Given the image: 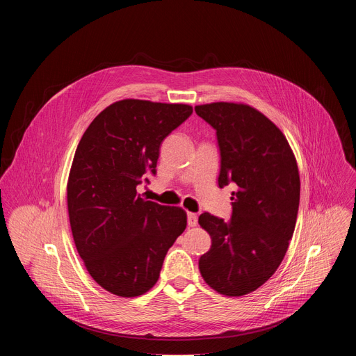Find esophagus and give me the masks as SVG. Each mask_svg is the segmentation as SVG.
<instances>
[{
	"mask_svg": "<svg viewBox=\"0 0 356 356\" xmlns=\"http://www.w3.org/2000/svg\"><path fill=\"white\" fill-rule=\"evenodd\" d=\"M198 222V217L194 213H187V224L188 227H195Z\"/></svg>",
	"mask_w": 356,
	"mask_h": 356,
	"instance_id": "esophagus-1",
	"label": "esophagus"
}]
</instances>
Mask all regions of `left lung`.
I'll use <instances>...</instances> for the list:
<instances>
[{
  "label": "left lung",
  "mask_w": 356,
  "mask_h": 356,
  "mask_svg": "<svg viewBox=\"0 0 356 356\" xmlns=\"http://www.w3.org/2000/svg\"><path fill=\"white\" fill-rule=\"evenodd\" d=\"M194 110L217 132L218 186L238 187L229 221L210 213L198 217L211 236L200 273L220 294L243 296L269 280L286 255L300 202L297 162L286 136L258 110L235 103Z\"/></svg>",
  "instance_id": "obj_1"
}]
</instances>
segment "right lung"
I'll list each match as a JSON object with an SVG mask.
<instances>
[{"label": "right lung", "instance_id": "right-lung-1", "mask_svg": "<svg viewBox=\"0 0 356 356\" xmlns=\"http://www.w3.org/2000/svg\"><path fill=\"white\" fill-rule=\"evenodd\" d=\"M193 113L187 104L121 99L101 111L76 149L67 181L73 239L90 276L136 297L155 286L186 211L147 201L136 187L156 173L163 139Z\"/></svg>", "mask_w": 356, "mask_h": 356}]
</instances>
